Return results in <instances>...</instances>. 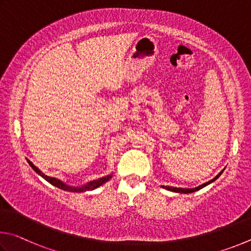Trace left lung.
Segmentation results:
<instances>
[{"mask_svg": "<svg viewBox=\"0 0 251 251\" xmlns=\"http://www.w3.org/2000/svg\"><path fill=\"white\" fill-rule=\"evenodd\" d=\"M223 172H224V170H223L222 172L219 173L218 175H216V176H215L213 179H210V181L206 182V183H204V184H201V185L197 186V187H195V188H181V187H172V186H162V187L165 188V190H168V191H172V192H175V193H183V194H188V193H194V192H196V191H200L201 188H203V187H205V186H207L208 184L213 183L214 181H216V179H217L219 176H221Z\"/></svg>", "mask_w": 251, "mask_h": 251, "instance_id": "1", "label": "left lung"}]
</instances>
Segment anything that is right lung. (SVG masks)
<instances>
[{
	"instance_id": "add662e5",
	"label": "right lung",
	"mask_w": 251,
	"mask_h": 251,
	"mask_svg": "<svg viewBox=\"0 0 251 251\" xmlns=\"http://www.w3.org/2000/svg\"><path fill=\"white\" fill-rule=\"evenodd\" d=\"M27 162H28V164L30 165V168H32L38 175H41V176H42L43 178H45L48 183H50L51 185H54V186H56V187L60 188V190H64V191H67V192L81 193V192L92 191V190H95V188L101 186V185H102V184H104L105 182H108L109 179L112 177V174H110V175H107V176H103V177L98 178V179H94V181H91V182H88L87 184H85V185H82V186H79V187L69 186V185H67V184H65L64 182H61L60 179H58V178L47 176V175L44 174V173L42 172V171L39 170L38 168H36V166H35L29 160H27Z\"/></svg>"
}]
</instances>
